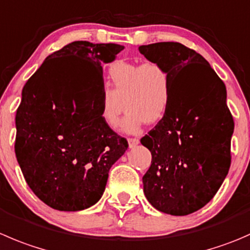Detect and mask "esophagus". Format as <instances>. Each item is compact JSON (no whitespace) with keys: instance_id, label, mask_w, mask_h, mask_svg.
I'll return each instance as SVG.
<instances>
[{"instance_id":"1","label":"esophagus","mask_w":250,"mask_h":250,"mask_svg":"<svg viewBox=\"0 0 250 250\" xmlns=\"http://www.w3.org/2000/svg\"><path fill=\"white\" fill-rule=\"evenodd\" d=\"M128 144H129V147H134L139 144V139L138 138H128Z\"/></svg>"}]
</instances>
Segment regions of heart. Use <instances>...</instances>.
I'll list each match as a JSON object with an SVG mask.
<instances>
[{
	"label": "heart",
	"mask_w": 250,
	"mask_h": 250,
	"mask_svg": "<svg viewBox=\"0 0 250 250\" xmlns=\"http://www.w3.org/2000/svg\"><path fill=\"white\" fill-rule=\"evenodd\" d=\"M110 89L100 100V117L107 127L115 128L127 108L121 129L137 133L145 123L161 121L171 101V78L154 61H115L107 69Z\"/></svg>",
	"instance_id": "obj_1"
}]
</instances>
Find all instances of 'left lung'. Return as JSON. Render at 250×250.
<instances>
[{
	"mask_svg": "<svg viewBox=\"0 0 250 250\" xmlns=\"http://www.w3.org/2000/svg\"><path fill=\"white\" fill-rule=\"evenodd\" d=\"M139 51L168 72L172 88L165 117L140 139L152 156L143 176L145 197L165 214L189 215L214 198L231 166L234 122L226 86L202 55L182 43Z\"/></svg>",
	"mask_w": 250,
	"mask_h": 250,
	"instance_id": "obj_1",
	"label": "left lung"
}]
</instances>
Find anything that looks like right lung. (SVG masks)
I'll return each instance as SVG.
<instances>
[{"instance_id":"obj_1","label":"right lung","mask_w":250,"mask_h":250,"mask_svg":"<svg viewBox=\"0 0 250 250\" xmlns=\"http://www.w3.org/2000/svg\"><path fill=\"white\" fill-rule=\"evenodd\" d=\"M125 46L74 41L51 53L28 79L16 115V151L26 183L60 211L90 208L128 142L103 122V63Z\"/></svg>"}]
</instances>
